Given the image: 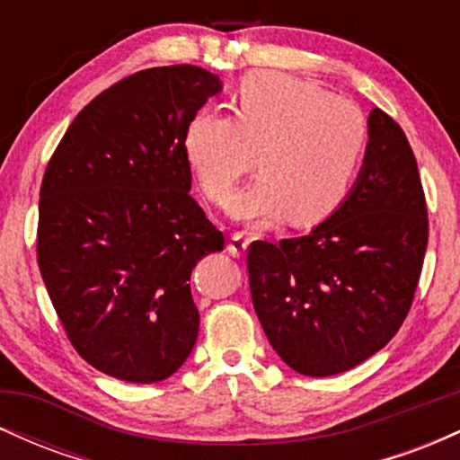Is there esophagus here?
<instances>
[{"mask_svg": "<svg viewBox=\"0 0 460 460\" xmlns=\"http://www.w3.org/2000/svg\"><path fill=\"white\" fill-rule=\"evenodd\" d=\"M248 242H251V240H248L244 234H234V235L229 237V244H226V251H229L234 257H242L246 252Z\"/></svg>", "mask_w": 460, "mask_h": 460, "instance_id": "obj_1", "label": "esophagus"}]
</instances>
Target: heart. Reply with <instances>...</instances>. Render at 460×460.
<instances>
[{"label":"heart","mask_w":460,"mask_h":460,"mask_svg":"<svg viewBox=\"0 0 460 460\" xmlns=\"http://www.w3.org/2000/svg\"><path fill=\"white\" fill-rule=\"evenodd\" d=\"M231 110H200L183 136V155L209 203L225 205L257 155L260 179L231 205L237 220L268 225L288 214L292 225L311 226L340 209L369 140L357 103L309 79L255 73Z\"/></svg>","instance_id":"b5f03b06"}]
</instances>
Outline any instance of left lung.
<instances>
[{
	"instance_id": "obj_1",
	"label": "left lung",
	"mask_w": 460,
	"mask_h": 460,
	"mask_svg": "<svg viewBox=\"0 0 460 460\" xmlns=\"http://www.w3.org/2000/svg\"><path fill=\"white\" fill-rule=\"evenodd\" d=\"M361 172L337 212L303 237L252 242V307L277 355L332 376L389 344L413 303L429 244L420 171L402 128L372 110Z\"/></svg>"
}]
</instances>
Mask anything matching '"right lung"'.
I'll return each mask as SVG.
<instances>
[{
  "mask_svg": "<svg viewBox=\"0 0 460 460\" xmlns=\"http://www.w3.org/2000/svg\"><path fill=\"white\" fill-rule=\"evenodd\" d=\"M223 91L192 65L120 79L75 116L40 186L36 257L84 361L128 383L172 376L199 337L190 274L225 237L190 197V120Z\"/></svg>",
  "mask_w": 460,
  "mask_h": 460,
  "instance_id": "obj_1",
  "label": "right lung"
}]
</instances>
